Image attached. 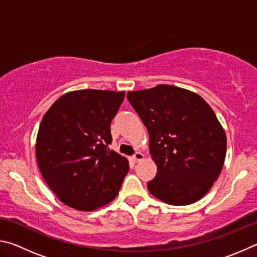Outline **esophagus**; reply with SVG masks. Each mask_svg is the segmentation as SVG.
<instances>
[{
  "instance_id": "esophagus-1",
  "label": "esophagus",
  "mask_w": 257,
  "mask_h": 257,
  "mask_svg": "<svg viewBox=\"0 0 257 257\" xmlns=\"http://www.w3.org/2000/svg\"><path fill=\"white\" fill-rule=\"evenodd\" d=\"M133 159H134L135 162H139V161H142L143 159H144V155H143L141 152H136V153L134 154Z\"/></svg>"
}]
</instances>
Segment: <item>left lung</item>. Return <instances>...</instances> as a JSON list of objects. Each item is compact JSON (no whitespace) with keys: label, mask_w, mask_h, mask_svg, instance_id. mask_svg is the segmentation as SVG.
Returning <instances> with one entry per match:
<instances>
[{"label":"left lung","mask_w":257,"mask_h":257,"mask_svg":"<svg viewBox=\"0 0 257 257\" xmlns=\"http://www.w3.org/2000/svg\"><path fill=\"white\" fill-rule=\"evenodd\" d=\"M128 101L149 130L158 165L150 193L171 205L197 202L222 170L227 139L211 106L189 90L170 85L136 90Z\"/></svg>","instance_id":"8db88e82"}]
</instances>
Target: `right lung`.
Instances as JSON below:
<instances>
[{
	"instance_id": "1",
	"label": "right lung",
	"mask_w": 257,
	"mask_h": 257,
	"mask_svg": "<svg viewBox=\"0 0 257 257\" xmlns=\"http://www.w3.org/2000/svg\"><path fill=\"white\" fill-rule=\"evenodd\" d=\"M123 92L82 89L64 94L43 118L36 141L37 163L61 202L93 211L118 195L129 163L108 149L111 122Z\"/></svg>"
}]
</instances>
